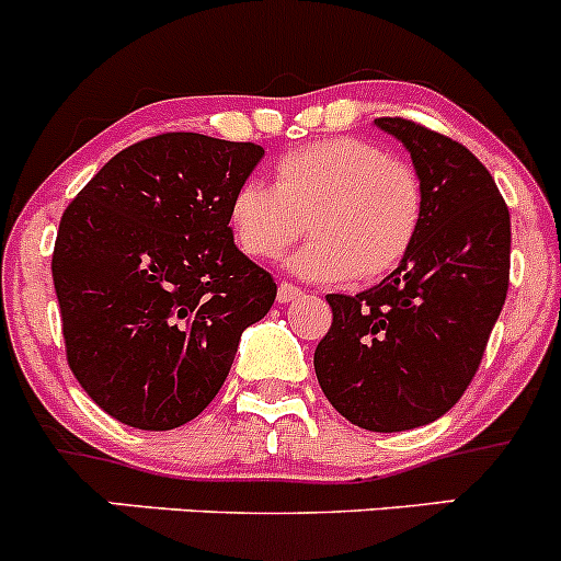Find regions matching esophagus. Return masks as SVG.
I'll use <instances>...</instances> for the list:
<instances>
[{"label": "esophagus", "mask_w": 561, "mask_h": 561, "mask_svg": "<svg viewBox=\"0 0 561 561\" xmlns=\"http://www.w3.org/2000/svg\"><path fill=\"white\" fill-rule=\"evenodd\" d=\"M302 295V289L300 286H295V284H280L277 286V302H291V300H297V297Z\"/></svg>", "instance_id": "obj_1"}]
</instances>
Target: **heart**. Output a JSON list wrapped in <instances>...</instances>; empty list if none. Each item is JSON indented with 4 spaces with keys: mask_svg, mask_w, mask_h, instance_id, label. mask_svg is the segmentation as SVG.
Segmentation results:
<instances>
[{
    "mask_svg": "<svg viewBox=\"0 0 561 561\" xmlns=\"http://www.w3.org/2000/svg\"><path fill=\"white\" fill-rule=\"evenodd\" d=\"M424 192L404 159L355 137L311 142L275 164L272 186L242 181L228 204L233 242L255 261H275L308 231L291 261L311 280L357 284L397 270L419 237Z\"/></svg>",
    "mask_w": 561,
    "mask_h": 561,
    "instance_id": "1",
    "label": "heart"
}]
</instances>
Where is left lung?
<instances>
[{"instance_id": "1", "label": "left lung", "mask_w": 561, "mask_h": 561, "mask_svg": "<svg viewBox=\"0 0 561 561\" xmlns=\"http://www.w3.org/2000/svg\"><path fill=\"white\" fill-rule=\"evenodd\" d=\"M408 146L424 192L402 264L360 295H328L333 322L313 352L328 402L371 432L449 413L477 375L510 289V209L462 142L408 117H377Z\"/></svg>"}]
</instances>
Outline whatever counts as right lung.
Segmentation results:
<instances>
[{"instance_id":"right-lung-1","label":"right lung","mask_w":561,"mask_h":561,"mask_svg":"<svg viewBox=\"0 0 561 561\" xmlns=\"http://www.w3.org/2000/svg\"><path fill=\"white\" fill-rule=\"evenodd\" d=\"M255 142L168 131L110 159L62 211L51 253L73 377L104 413L175 430L209 408L277 286L233 244Z\"/></svg>"}]
</instances>
